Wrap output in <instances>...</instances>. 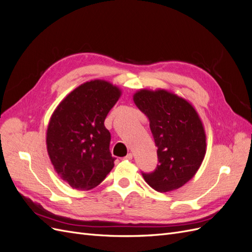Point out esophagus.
<instances>
[{
	"label": "esophagus",
	"instance_id": "34e87169",
	"mask_svg": "<svg viewBox=\"0 0 252 252\" xmlns=\"http://www.w3.org/2000/svg\"><path fill=\"white\" fill-rule=\"evenodd\" d=\"M132 157H133V155L131 154V152H129V154H127V156L124 158L125 159H132Z\"/></svg>",
	"mask_w": 252,
	"mask_h": 252
}]
</instances>
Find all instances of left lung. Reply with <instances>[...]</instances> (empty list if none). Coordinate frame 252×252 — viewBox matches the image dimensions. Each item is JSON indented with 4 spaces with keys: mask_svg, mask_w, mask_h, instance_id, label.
<instances>
[{
    "mask_svg": "<svg viewBox=\"0 0 252 252\" xmlns=\"http://www.w3.org/2000/svg\"><path fill=\"white\" fill-rule=\"evenodd\" d=\"M133 102L148 118L158 147L157 169L143 173L144 180L159 192L184 186L206 155V133L199 113L186 98L166 89H140Z\"/></svg>",
    "mask_w": 252,
    "mask_h": 252,
    "instance_id": "1",
    "label": "left lung"
}]
</instances>
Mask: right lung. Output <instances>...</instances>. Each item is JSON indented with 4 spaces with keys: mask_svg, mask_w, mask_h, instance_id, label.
Segmentation results:
<instances>
[{
    "mask_svg": "<svg viewBox=\"0 0 252 252\" xmlns=\"http://www.w3.org/2000/svg\"><path fill=\"white\" fill-rule=\"evenodd\" d=\"M122 90L105 80L83 83L68 94L51 114L47 152L59 177L73 189L90 190L114 166L110 132L104 121Z\"/></svg>",
    "mask_w": 252,
    "mask_h": 252,
    "instance_id": "add662e5",
    "label": "right lung"
}]
</instances>
